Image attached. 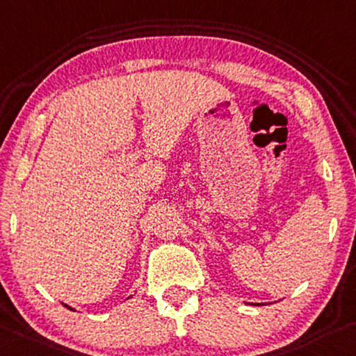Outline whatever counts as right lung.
I'll use <instances>...</instances> for the list:
<instances>
[{"mask_svg":"<svg viewBox=\"0 0 356 356\" xmlns=\"http://www.w3.org/2000/svg\"><path fill=\"white\" fill-rule=\"evenodd\" d=\"M65 306L67 307V309H71V310H74V309H72V307H70V306H67V304H65Z\"/></svg>","mask_w":356,"mask_h":356,"instance_id":"add662e5","label":"right lung"}]
</instances>
